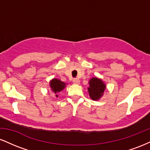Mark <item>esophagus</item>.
<instances>
[{
    "instance_id": "obj_1",
    "label": "esophagus",
    "mask_w": 150,
    "mask_h": 150,
    "mask_svg": "<svg viewBox=\"0 0 150 150\" xmlns=\"http://www.w3.org/2000/svg\"><path fill=\"white\" fill-rule=\"evenodd\" d=\"M73 82L74 84H75V85H79V84H80V80H79V79L76 78V79H74V80H73Z\"/></svg>"
}]
</instances>
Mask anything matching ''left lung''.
I'll return each instance as SVG.
<instances>
[{
    "mask_svg": "<svg viewBox=\"0 0 150 150\" xmlns=\"http://www.w3.org/2000/svg\"><path fill=\"white\" fill-rule=\"evenodd\" d=\"M89 87L87 88L89 97L94 101H98L104 95L106 86L101 78L92 77L89 81Z\"/></svg>",
    "mask_w": 150,
    "mask_h": 150,
    "instance_id": "left-lung-1",
    "label": "left lung"
}]
</instances>
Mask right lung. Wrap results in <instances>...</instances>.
<instances>
[{
  "instance_id": "add662e5",
  "label": "right lung",
  "mask_w": 150,
  "mask_h": 150,
  "mask_svg": "<svg viewBox=\"0 0 150 150\" xmlns=\"http://www.w3.org/2000/svg\"><path fill=\"white\" fill-rule=\"evenodd\" d=\"M67 83L62 82L61 80H60L59 79L53 78L51 80H50L49 82V87L51 89V92L53 94H55V97H58V94L61 91L63 90L66 87Z\"/></svg>"
}]
</instances>
